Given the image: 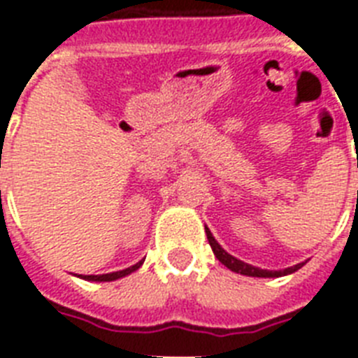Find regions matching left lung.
<instances>
[{"instance_id": "obj_1", "label": "left lung", "mask_w": 358, "mask_h": 358, "mask_svg": "<svg viewBox=\"0 0 358 358\" xmlns=\"http://www.w3.org/2000/svg\"><path fill=\"white\" fill-rule=\"evenodd\" d=\"M210 245H212L213 255L217 256V260L229 267L230 271L241 273V275H249V277H255V275H260L262 273V271H258V269H255V267H250V266H247V264H243V262L236 260L234 256H230L229 252H224V250L219 247V243L213 238H210Z\"/></svg>"}]
</instances>
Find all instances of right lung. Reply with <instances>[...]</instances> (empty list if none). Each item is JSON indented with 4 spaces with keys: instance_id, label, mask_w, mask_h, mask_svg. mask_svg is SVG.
I'll use <instances>...</instances> for the list:
<instances>
[{
    "instance_id": "1",
    "label": "right lung",
    "mask_w": 358,
    "mask_h": 358,
    "mask_svg": "<svg viewBox=\"0 0 358 358\" xmlns=\"http://www.w3.org/2000/svg\"><path fill=\"white\" fill-rule=\"evenodd\" d=\"M126 271H128V269H126ZM126 271H120V275L119 273H111V275H100V277L89 275L87 278H92V280H113V278H119V277H122V275H126Z\"/></svg>"
}]
</instances>
